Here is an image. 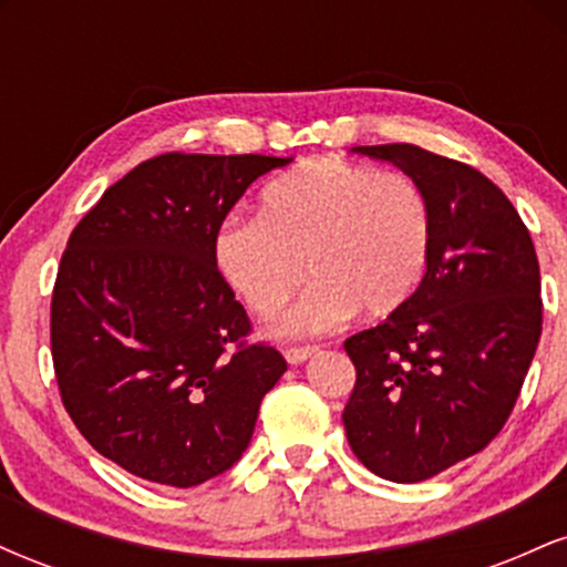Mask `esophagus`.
Here are the masks:
<instances>
[{
	"label": "esophagus",
	"mask_w": 567,
	"mask_h": 567,
	"mask_svg": "<svg viewBox=\"0 0 567 567\" xmlns=\"http://www.w3.org/2000/svg\"><path fill=\"white\" fill-rule=\"evenodd\" d=\"M317 349L315 347H306V349H285V360L290 362V365H303L309 357H315Z\"/></svg>",
	"instance_id": "1"
}]
</instances>
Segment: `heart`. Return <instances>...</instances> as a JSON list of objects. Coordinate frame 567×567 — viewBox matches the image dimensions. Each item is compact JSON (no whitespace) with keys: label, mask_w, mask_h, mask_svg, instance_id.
<instances>
[{"label":"heart","mask_w":567,"mask_h":567,"mask_svg":"<svg viewBox=\"0 0 567 567\" xmlns=\"http://www.w3.org/2000/svg\"><path fill=\"white\" fill-rule=\"evenodd\" d=\"M432 256V210L405 173L311 159L261 194V218H229L213 264L258 317H271L309 277V296L271 324L279 338L338 330L357 311L392 315L419 290Z\"/></svg>","instance_id":"b5f03b06"}]
</instances>
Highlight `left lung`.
Segmentation results:
<instances>
[{
    "instance_id": "left-lung-1",
    "label": "left lung",
    "mask_w": 567,
    "mask_h": 567,
    "mask_svg": "<svg viewBox=\"0 0 567 567\" xmlns=\"http://www.w3.org/2000/svg\"><path fill=\"white\" fill-rule=\"evenodd\" d=\"M392 162L432 210L419 290L343 349L357 383L343 426L357 458L392 483H421L501 432L542 338L536 247L506 194L474 167L413 143L354 146Z\"/></svg>"
}]
</instances>
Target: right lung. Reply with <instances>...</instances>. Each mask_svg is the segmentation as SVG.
<instances>
[{
    "mask_svg": "<svg viewBox=\"0 0 567 567\" xmlns=\"http://www.w3.org/2000/svg\"><path fill=\"white\" fill-rule=\"evenodd\" d=\"M290 162L162 154L71 231L50 306L58 389L82 437L135 477L194 487L231 470L288 370L275 347L245 343L213 237L252 181Z\"/></svg>",
    "mask_w": 567,
    "mask_h": 567,
    "instance_id": "right-lung-1",
    "label": "right lung"
}]
</instances>
